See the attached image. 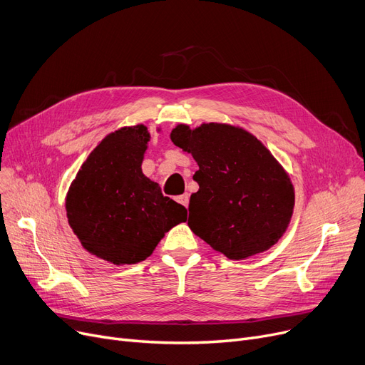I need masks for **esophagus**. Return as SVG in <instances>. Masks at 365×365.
Listing matches in <instances>:
<instances>
[{
	"instance_id": "esophagus-1",
	"label": "esophagus",
	"mask_w": 365,
	"mask_h": 365,
	"mask_svg": "<svg viewBox=\"0 0 365 365\" xmlns=\"http://www.w3.org/2000/svg\"><path fill=\"white\" fill-rule=\"evenodd\" d=\"M176 201H178V202H180L182 205L187 207V205H189V195H187V194H183V195L178 197V198H176Z\"/></svg>"
}]
</instances>
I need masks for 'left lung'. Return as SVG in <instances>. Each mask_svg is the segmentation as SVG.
<instances>
[{
	"label": "left lung",
	"instance_id": "obj_1",
	"mask_svg": "<svg viewBox=\"0 0 365 365\" xmlns=\"http://www.w3.org/2000/svg\"><path fill=\"white\" fill-rule=\"evenodd\" d=\"M171 142L192 153L200 170L187 225L229 259L271 248L285 232L294 207L290 178L260 140L227 124L178 125Z\"/></svg>",
	"mask_w": 365,
	"mask_h": 365
}]
</instances>
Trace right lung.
I'll use <instances>...</instances> for the list:
<instances>
[{
	"label": "right lung",
	"mask_w": 365,
	"mask_h": 365,
	"mask_svg": "<svg viewBox=\"0 0 365 365\" xmlns=\"http://www.w3.org/2000/svg\"><path fill=\"white\" fill-rule=\"evenodd\" d=\"M145 125L110 133L90 153L66 197L71 227L91 255L113 264L145 260L186 208L142 173Z\"/></svg>",
	"instance_id": "right-lung-1"
}]
</instances>
